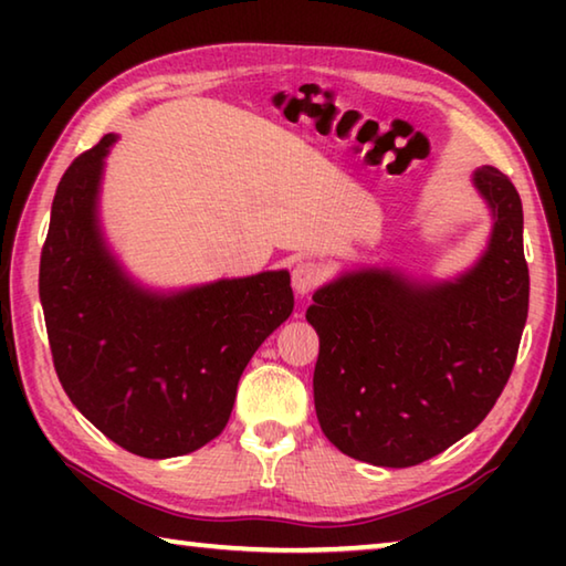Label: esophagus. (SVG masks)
<instances>
[{"label":"esophagus","mask_w":566,"mask_h":566,"mask_svg":"<svg viewBox=\"0 0 566 566\" xmlns=\"http://www.w3.org/2000/svg\"><path fill=\"white\" fill-rule=\"evenodd\" d=\"M322 282V270L319 264L314 262H300L292 272V284L296 294H310L312 290H317V284Z\"/></svg>","instance_id":"34e87169"}]
</instances>
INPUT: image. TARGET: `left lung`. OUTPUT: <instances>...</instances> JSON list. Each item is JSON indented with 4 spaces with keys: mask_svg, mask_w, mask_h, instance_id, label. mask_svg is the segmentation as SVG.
Listing matches in <instances>:
<instances>
[{
    "mask_svg": "<svg viewBox=\"0 0 566 566\" xmlns=\"http://www.w3.org/2000/svg\"><path fill=\"white\" fill-rule=\"evenodd\" d=\"M472 185L492 212L474 266L442 282L361 266L319 286L306 310L319 334V427L359 462L401 469L444 452L512 375L530 310L522 199L494 167H479Z\"/></svg>",
    "mask_w": 566,
    "mask_h": 566,
    "instance_id": "left-lung-1",
    "label": "left lung"
}]
</instances>
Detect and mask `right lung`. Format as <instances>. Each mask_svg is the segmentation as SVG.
I'll use <instances>...</instances> for the list:
<instances>
[{
  "mask_svg": "<svg viewBox=\"0 0 566 566\" xmlns=\"http://www.w3.org/2000/svg\"><path fill=\"white\" fill-rule=\"evenodd\" d=\"M117 134L72 161L56 187L40 262V300L56 377L104 437L167 459L222 434L260 344L290 319V272L179 292L142 286L99 224L104 157Z\"/></svg>",
  "mask_w": 566,
  "mask_h": 566,
  "instance_id": "add662e5",
  "label": "right lung"
}]
</instances>
